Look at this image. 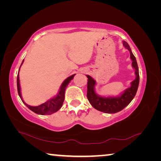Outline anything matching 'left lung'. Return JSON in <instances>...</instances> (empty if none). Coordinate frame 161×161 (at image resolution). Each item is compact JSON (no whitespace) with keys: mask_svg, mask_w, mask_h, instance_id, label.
<instances>
[{"mask_svg":"<svg viewBox=\"0 0 161 161\" xmlns=\"http://www.w3.org/2000/svg\"><path fill=\"white\" fill-rule=\"evenodd\" d=\"M123 45L130 52V58L132 60V67L135 69L136 79L133 80L129 88L126 89L123 93L119 97H102L99 96L94 90L96 81L89 75H86L88 78L87 81V99L92 107L98 111L104 113L114 114L122 109L128 106L134 98L137 92L138 84H139V73L138 67L135 56L133 55L130 46L126 42H123Z\"/></svg>","mask_w":161,"mask_h":161,"instance_id":"8db88e82","label":"left lung"}]
</instances>
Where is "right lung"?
I'll return each instance as SVG.
<instances>
[{"mask_svg": "<svg viewBox=\"0 0 161 161\" xmlns=\"http://www.w3.org/2000/svg\"><path fill=\"white\" fill-rule=\"evenodd\" d=\"M23 61L24 59L23 60V62H22V64L23 63ZM75 75V74L72 75V76H70V77H67L66 80L63 81V83L62 84V85L60 86V89H59L58 94L56 97H54L53 98V99L47 101V102L42 103V104L37 106V107H32V106H30L28 104H27V103L23 100V98H22L21 92H20V80H19V72H18V75L17 77V87H18V95L19 97H20L22 102H23L24 104H25L27 107L30 108V109L33 111V112H35V114H40V115H50V114H52L54 112H56V111H58L59 108L62 107L64 100L65 89H66V87L67 86L68 84L70 82V81L73 80Z\"/></svg>", "mask_w": 161, "mask_h": 161, "instance_id": "add662e5", "label": "right lung"}]
</instances>
